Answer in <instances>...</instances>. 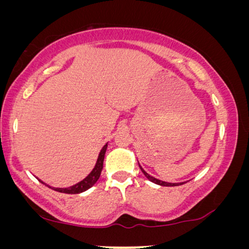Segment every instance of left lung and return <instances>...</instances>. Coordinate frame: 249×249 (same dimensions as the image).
Instances as JSON below:
<instances>
[{"mask_svg":"<svg viewBox=\"0 0 249 249\" xmlns=\"http://www.w3.org/2000/svg\"><path fill=\"white\" fill-rule=\"evenodd\" d=\"M139 164V163H138ZM139 168H141V170H142V172L144 173V176L146 177V178H147L149 181H152V182H154V183H156V185H160V186H164V187H175V186H180V185H183V182H178V183H172V182H165V181H162V180H159V179H156V178H154V177H152V176H149L147 172L145 171L144 169L142 168L141 166V164H139Z\"/></svg>","mask_w":249,"mask_h":249,"instance_id":"obj_1","label":"left lung"}]
</instances>
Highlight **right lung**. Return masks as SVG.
I'll list each match as a JSON object with an SVG mask.
<instances>
[{
    "mask_svg": "<svg viewBox=\"0 0 249 249\" xmlns=\"http://www.w3.org/2000/svg\"><path fill=\"white\" fill-rule=\"evenodd\" d=\"M107 142L103 146V148L101 149L100 154H98L96 164H95L94 169L91 170V172L86 177V178L76 183V185L68 187V188H54V187H50L49 185H46V183L43 182L42 180H39V181L44 183V185H46L49 188H52L53 190H55V192L63 193V194H80L83 192H86L87 189H89L90 187H93L95 183H96L98 178H100L102 169H103V162H104V156H105V152H107Z\"/></svg>",
    "mask_w": 249,
    "mask_h": 249,
    "instance_id": "obj_1",
    "label": "right lung"
}]
</instances>
